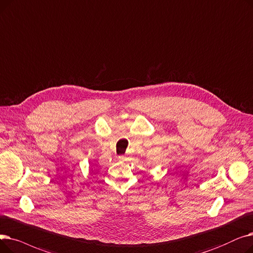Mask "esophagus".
<instances>
[{"instance_id":"obj_1","label":"esophagus","mask_w":253,"mask_h":253,"mask_svg":"<svg viewBox=\"0 0 253 253\" xmlns=\"http://www.w3.org/2000/svg\"><path fill=\"white\" fill-rule=\"evenodd\" d=\"M119 160L125 161V160H126V156H125V155H120V156H119Z\"/></svg>"}]
</instances>
